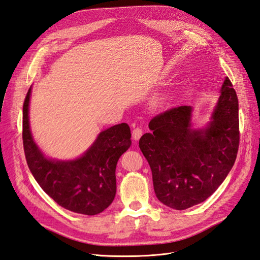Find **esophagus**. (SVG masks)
Instances as JSON below:
<instances>
[{"label": "esophagus", "instance_id": "1", "mask_svg": "<svg viewBox=\"0 0 260 260\" xmlns=\"http://www.w3.org/2000/svg\"><path fill=\"white\" fill-rule=\"evenodd\" d=\"M142 135H143V131H142V129L136 128V129H133V130H132V139L135 140V141H138L141 137H142Z\"/></svg>", "mask_w": 260, "mask_h": 260}]
</instances>
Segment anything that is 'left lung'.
Returning <instances> with one entry per match:
<instances>
[{"label": "left lung", "instance_id": "8db88e82", "mask_svg": "<svg viewBox=\"0 0 260 260\" xmlns=\"http://www.w3.org/2000/svg\"><path fill=\"white\" fill-rule=\"evenodd\" d=\"M225 78L210 121L194 128L193 108L169 109L149 121L152 133L139 141L152 170L155 194L164 205L183 210L207 200L237 158L239 101Z\"/></svg>", "mask_w": 260, "mask_h": 260}]
</instances>
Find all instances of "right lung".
<instances>
[{
    "label": "right lung",
    "mask_w": 260,
    "mask_h": 260,
    "mask_svg": "<svg viewBox=\"0 0 260 260\" xmlns=\"http://www.w3.org/2000/svg\"><path fill=\"white\" fill-rule=\"evenodd\" d=\"M30 95L31 86L22 108V142L31 174L59 206L77 214H100L115 199L117 161L131 145L129 125L119 123L100 132L76 159H53L45 156L31 133Z\"/></svg>",
    "instance_id": "right-lung-1"
}]
</instances>
